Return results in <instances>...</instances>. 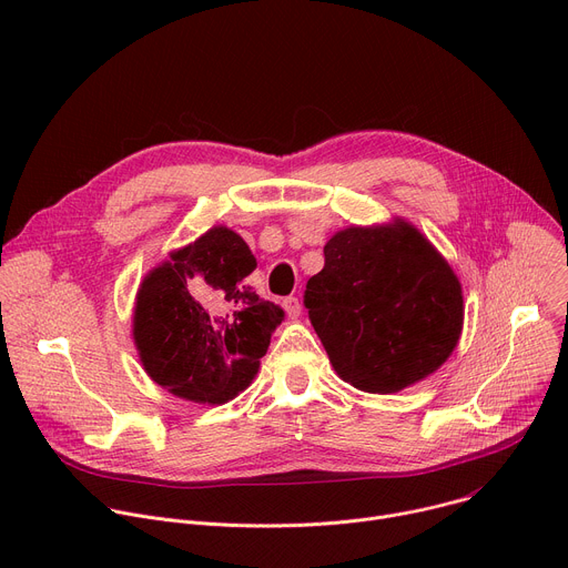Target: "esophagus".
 <instances>
[{
  "instance_id": "esophagus-1",
  "label": "esophagus",
  "mask_w": 568,
  "mask_h": 568,
  "mask_svg": "<svg viewBox=\"0 0 568 568\" xmlns=\"http://www.w3.org/2000/svg\"><path fill=\"white\" fill-rule=\"evenodd\" d=\"M282 307H284V312L288 314V318H297V316H300V312H302V304H300V300H297V297H293V295H288V297H284V300H282Z\"/></svg>"
}]
</instances>
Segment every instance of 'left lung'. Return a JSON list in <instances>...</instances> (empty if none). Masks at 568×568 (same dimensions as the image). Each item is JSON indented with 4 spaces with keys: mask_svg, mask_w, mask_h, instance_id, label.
<instances>
[{
    "mask_svg": "<svg viewBox=\"0 0 568 568\" xmlns=\"http://www.w3.org/2000/svg\"><path fill=\"white\" fill-rule=\"evenodd\" d=\"M304 307L336 375L368 394H396L432 375L464 325L457 275L403 217L336 232Z\"/></svg>",
    "mask_w": 568,
    "mask_h": 568,
    "instance_id": "1",
    "label": "left lung"
}]
</instances>
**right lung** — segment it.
Masks as SVG:
<instances>
[{
	"label": "right lung",
	"instance_id": "1",
	"mask_svg": "<svg viewBox=\"0 0 568 568\" xmlns=\"http://www.w3.org/2000/svg\"><path fill=\"white\" fill-rule=\"evenodd\" d=\"M254 268L247 243L217 225L145 275L134 343L145 373L172 396L223 405L254 379L284 318L245 282Z\"/></svg>",
	"mask_w": 568,
	"mask_h": 568
}]
</instances>
